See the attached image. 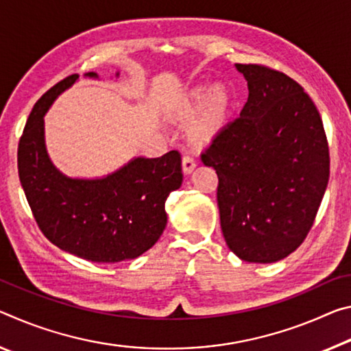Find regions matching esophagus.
<instances>
[{
  "instance_id": "obj_1",
  "label": "esophagus",
  "mask_w": 351,
  "mask_h": 351,
  "mask_svg": "<svg viewBox=\"0 0 351 351\" xmlns=\"http://www.w3.org/2000/svg\"><path fill=\"white\" fill-rule=\"evenodd\" d=\"M196 168V162H194V158L191 155H183L182 158V169L185 174H191L193 169Z\"/></svg>"
}]
</instances>
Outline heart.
Wrapping results in <instances>:
<instances>
[{
  "label": "heart",
  "instance_id": "b5f03b06",
  "mask_svg": "<svg viewBox=\"0 0 351 351\" xmlns=\"http://www.w3.org/2000/svg\"><path fill=\"white\" fill-rule=\"evenodd\" d=\"M232 104V95L222 85H216L210 91L205 85H197L180 102L179 114L191 118L199 112L189 134L196 143H210L227 124Z\"/></svg>",
  "mask_w": 351,
  "mask_h": 351
}]
</instances>
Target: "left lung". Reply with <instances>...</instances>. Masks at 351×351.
Returning <instances> with one entry per match:
<instances>
[{
  "label": "left lung",
  "mask_w": 351,
  "mask_h": 351,
  "mask_svg": "<svg viewBox=\"0 0 351 351\" xmlns=\"http://www.w3.org/2000/svg\"><path fill=\"white\" fill-rule=\"evenodd\" d=\"M249 97L200 155L217 179L228 249L249 263H275L308 237L330 177L320 113L302 85L256 63H237Z\"/></svg>",
  "instance_id": "obj_1"
}]
</instances>
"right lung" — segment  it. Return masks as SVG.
<instances>
[{
	"label": "right lung",
	"instance_id": "right-lung-1",
	"mask_svg": "<svg viewBox=\"0 0 351 351\" xmlns=\"http://www.w3.org/2000/svg\"><path fill=\"white\" fill-rule=\"evenodd\" d=\"M77 77L60 80L34 106L19 143L21 186L38 228L59 249L93 263L132 260L163 233L166 197L183 180L182 157L177 151L158 158L136 157L95 180L63 176L46 152L43 117Z\"/></svg>",
	"mask_w": 351,
	"mask_h": 351
}]
</instances>
